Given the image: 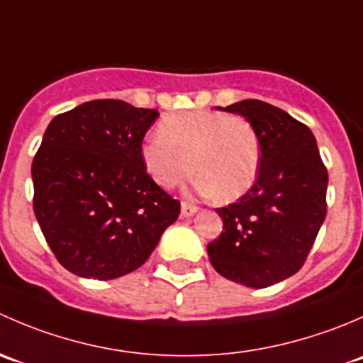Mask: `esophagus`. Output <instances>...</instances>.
Returning <instances> with one entry per match:
<instances>
[{"instance_id":"obj_1","label":"esophagus","mask_w":363,"mask_h":363,"mask_svg":"<svg viewBox=\"0 0 363 363\" xmlns=\"http://www.w3.org/2000/svg\"><path fill=\"white\" fill-rule=\"evenodd\" d=\"M196 211H199V207H196V205H193L189 202H182L181 203V214L184 216V218H189V216L195 214Z\"/></svg>"}]
</instances>
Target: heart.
I'll use <instances>...</instances> for the list:
<instances>
[{
    "mask_svg": "<svg viewBox=\"0 0 363 363\" xmlns=\"http://www.w3.org/2000/svg\"><path fill=\"white\" fill-rule=\"evenodd\" d=\"M145 172L161 188L181 184L193 170L195 186L219 200L240 199L255 184L262 161L258 135L244 117L218 111L168 113L158 137L140 147Z\"/></svg>",
    "mask_w": 363,
    "mask_h": 363,
    "instance_id": "heart-1",
    "label": "heart"
}]
</instances>
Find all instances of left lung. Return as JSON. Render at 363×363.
<instances>
[{
  "label": "left lung",
  "mask_w": 363,
  "mask_h": 363,
  "mask_svg": "<svg viewBox=\"0 0 363 363\" xmlns=\"http://www.w3.org/2000/svg\"><path fill=\"white\" fill-rule=\"evenodd\" d=\"M221 111L246 117L262 147L258 179L242 199L216 208L223 232L208 242L216 272L267 288L302 269L327 216L328 172L316 138L290 113L259 100Z\"/></svg>",
  "instance_id": "1"
}]
</instances>
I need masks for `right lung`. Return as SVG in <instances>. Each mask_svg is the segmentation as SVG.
<instances>
[{"label":"right lung","instance_id":"add662e5","mask_svg":"<svg viewBox=\"0 0 363 363\" xmlns=\"http://www.w3.org/2000/svg\"><path fill=\"white\" fill-rule=\"evenodd\" d=\"M160 113L93 100L50 121L31 164L33 211L57 262L107 281L144 265L181 212L145 172L142 140Z\"/></svg>","mask_w":363,"mask_h":363}]
</instances>
